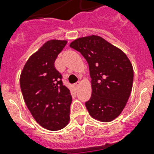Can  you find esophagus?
Here are the masks:
<instances>
[{
  "mask_svg": "<svg viewBox=\"0 0 154 154\" xmlns=\"http://www.w3.org/2000/svg\"><path fill=\"white\" fill-rule=\"evenodd\" d=\"M80 85V82H77V83H75L73 85H74L75 88H77V87H78V85Z\"/></svg>",
  "mask_w": 154,
  "mask_h": 154,
  "instance_id": "obj_1",
  "label": "esophagus"
}]
</instances>
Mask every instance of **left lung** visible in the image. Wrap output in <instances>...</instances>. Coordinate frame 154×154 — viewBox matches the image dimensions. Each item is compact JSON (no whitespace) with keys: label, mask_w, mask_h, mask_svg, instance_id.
<instances>
[{"label":"left lung","mask_w":154,"mask_h":154,"mask_svg":"<svg viewBox=\"0 0 154 154\" xmlns=\"http://www.w3.org/2000/svg\"><path fill=\"white\" fill-rule=\"evenodd\" d=\"M69 46L89 64L92 95L85 102L89 113L101 122H111L121 114L131 94L134 69L130 60L99 36L78 38Z\"/></svg>","instance_id":"left-lung-1"}]
</instances>
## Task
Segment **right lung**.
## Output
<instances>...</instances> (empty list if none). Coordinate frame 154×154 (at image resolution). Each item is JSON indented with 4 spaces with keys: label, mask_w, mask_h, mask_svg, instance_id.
<instances>
[{
    "label": "right lung",
    "mask_w": 154,
    "mask_h": 154,
    "mask_svg": "<svg viewBox=\"0 0 154 154\" xmlns=\"http://www.w3.org/2000/svg\"><path fill=\"white\" fill-rule=\"evenodd\" d=\"M66 41L47 42L25 63L20 78L23 97L36 122L55 131L69 122L72 96L62 82V75L54 66Z\"/></svg>",
    "instance_id": "obj_1"
}]
</instances>
